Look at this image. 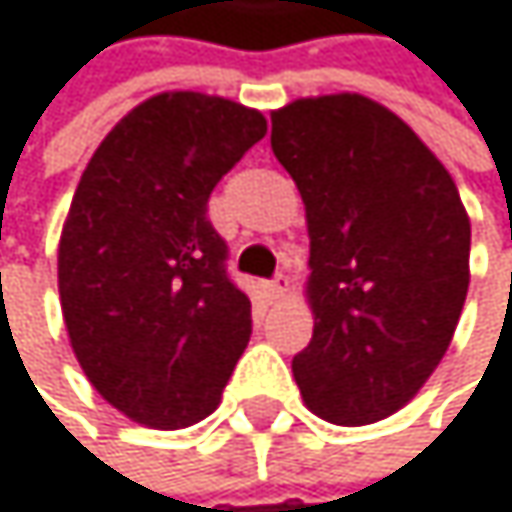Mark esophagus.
I'll return each instance as SVG.
<instances>
[{"mask_svg": "<svg viewBox=\"0 0 512 512\" xmlns=\"http://www.w3.org/2000/svg\"><path fill=\"white\" fill-rule=\"evenodd\" d=\"M286 286H289V280H286L283 274H277L274 280L265 283V295H268V298H280V295L286 292Z\"/></svg>", "mask_w": 512, "mask_h": 512, "instance_id": "obj_1", "label": "esophagus"}]
</instances>
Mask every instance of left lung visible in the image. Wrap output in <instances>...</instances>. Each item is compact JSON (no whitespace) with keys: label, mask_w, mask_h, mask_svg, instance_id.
<instances>
[{"label":"left lung","mask_w":512,"mask_h":512,"mask_svg":"<svg viewBox=\"0 0 512 512\" xmlns=\"http://www.w3.org/2000/svg\"><path fill=\"white\" fill-rule=\"evenodd\" d=\"M310 235L313 338L292 359L304 404L335 425L404 407L440 365L471 271V220L440 159L389 108L356 96L271 114Z\"/></svg>","instance_id":"1"}]
</instances>
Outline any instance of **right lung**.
Returning a JSON list of instances; mask_svg holds the SVG:
<instances>
[{
    "label": "right lung",
    "mask_w": 512,
    "mask_h": 512,
    "mask_svg": "<svg viewBox=\"0 0 512 512\" xmlns=\"http://www.w3.org/2000/svg\"><path fill=\"white\" fill-rule=\"evenodd\" d=\"M259 111L159 93L99 144L59 238V301L96 392L150 428L217 410L247 350L250 298L208 220L220 177L265 135Z\"/></svg>",
    "instance_id": "obj_1"
}]
</instances>
